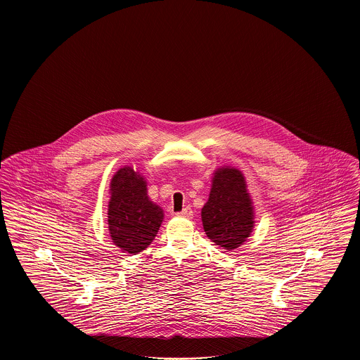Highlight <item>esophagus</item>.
<instances>
[{"label":"esophagus","mask_w":360,"mask_h":360,"mask_svg":"<svg viewBox=\"0 0 360 360\" xmlns=\"http://www.w3.org/2000/svg\"><path fill=\"white\" fill-rule=\"evenodd\" d=\"M178 217H191L193 216V212H191V209L186 206V207H184L181 212H178V213H175Z\"/></svg>","instance_id":"obj_1"}]
</instances>
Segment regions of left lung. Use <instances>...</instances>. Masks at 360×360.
I'll list each match as a JSON object with an SVG mask.
<instances>
[{
	"instance_id": "obj_1",
	"label": "left lung",
	"mask_w": 360,
	"mask_h": 360,
	"mask_svg": "<svg viewBox=\"0 0 360 360\" xmlns=\"http://www.w3.org/2000/svg\"><path fill=\"white\" fill-rule=\"evenodd\" d=\"M201 216L206 236L228 251L238 248L251 235L252 205L239 170L226 167L214 172Z\"/></svg>"
}]
</instances>
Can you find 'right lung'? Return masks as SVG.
<instances>
[{
    "label": "right lung",
    "instance_id": "add662e5",
    "mask_svg": "<svg viewBox=\"0 0 360 360\" xmlns=\"http://www.w3.org/2000/svg\"><path fill=\"white\" fill-rule=\"evenodd\" d=\"M146 181L131 167L115 174L108 209L109 232L124 252L136 255L155 239L163 221V210L147 195Z\"/></svg>",
    "mask_w": 360,
    "mask_h": 360
}]
</instances>
